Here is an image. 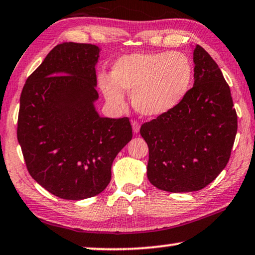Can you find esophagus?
<instances>
[{
    "label": "esophagus",
    "instance_id": "1",
    "mask_svg": "<svg viewBox=\"0 0 255 255\" xmlns=\"http://www.w3.org/2000/svg\"><path fill=\"white\" fill-rule=\"evenodd\" d=\"M131 127H132V131H134V134H138V132H139V124L137 123V121H132Z\"/></svg>",
    "mask_w": 255,
    "mask_h": 255
}]
</instances>
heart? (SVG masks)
Instances as JSON below:
<instances>
[{"label":"heart","mask_w":255,"mask_h":255,"mask_svg":"<svg viewBox=\"0 0 255 255\" xmlns=\"http://www.w3.org/2000/svg\"><path fill=\"white\" fill-rule=\"evenodd\" d=\"M111 77L100 79L110 105L123 108L125 91L131 95L139 115L157 118L173 111L187 97L193 83V66L180 52L131 54L117 60Z\"/></svg>","instance_id":"1"}]
</instances>
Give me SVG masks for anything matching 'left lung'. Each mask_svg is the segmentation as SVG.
<instances>
[{
  "mask_svg": "<svg viewBox=\"0 0 255 255\" xmlns=\"http://www.w3.org/2000/svg\"><path fill=\"white\" fill-rule=\"evenodd\" d=\"M193 87L182 103L140 127L149 147L146 175L168 192L198 191L229 161L237 134L230 88L218 64L197 44Z\"/></svg>",
  "mask_w": 255,
  "mask_h": 255,
  "instance_id": "8db88e82",
  "label": "left lung"
}]
</instances>
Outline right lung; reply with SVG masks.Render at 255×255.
<instances>
[{"label":"right lung","instance_id":"right-lung-1","mask_svg":"<svg viewBox=\"0 0 255 255\" xmlns=\"http://www.w3.org/2000/svg\"><path fill=\"white\" fill-rule=\"evenodd\" d=\"M95 44L64 42L29 75L20 95L17 137L34 180L56 197L90 198L111 181L131 139L128 118L98 115Z\"/></svg>","mask_w":255,"mask_h":255}]
</instances>
